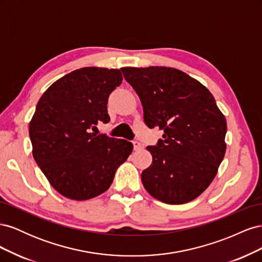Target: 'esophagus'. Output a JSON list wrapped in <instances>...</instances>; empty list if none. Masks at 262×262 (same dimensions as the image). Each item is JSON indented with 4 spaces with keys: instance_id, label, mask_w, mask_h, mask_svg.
Segmentation results:
<instances>
[{
    "instance_id": "1",
    "label": "esophagus",
    "mask_w": 262,
    "mask_h": 262,
    "mask_svg": "<svg viewBox=\"0 0 262 262\" xmlns=\"http://www.w3.org/2000/svg\"><path fill=\"white\" fill-rule=\"evenodd\" d=\"M132 144H133V148L136 149V150H138V149H140V148L142 147V145H141L140 142H139V141H136V140L132 141Z\"/></svg>"
}]
</instances>
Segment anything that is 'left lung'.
Listing matches in <instances>:
<instances>
[{"label": "left lung", "mask_w": 262, "mask_h": 262, "mask_svg": "<svg viewBox=\"0 0 262 262\" xmlns=\"http://www.w3.org/2000/svg\"><path fill=\"white\" fill-rule=\"evenodd\" d=\"M139 95L144 122L164 131L141 179L146 191L167 204L192 201L216 176L227 130L224 115L207 87L173 68H122Z\"/></svg>", "instance_id": "obj_1"}]
</instances>
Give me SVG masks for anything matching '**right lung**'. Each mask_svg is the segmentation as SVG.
I'll return each mask as SVG.
<instances>
[{
  "instance_id": "1",
  "label": "right lung",
  "mask_w": 262,
  "mask_h": 262,
  "mask_svg": "<svg viewBox=\"0 0 262 262\" xmlns=\"http://www.w3.org/2000/svg\"><path fill=\"white\" fill-rule=\"evenodd\" d=\"M121 83L120 70L82 68L55 81L38 101L29 122L33 156L69 199L104 193L132 152L131 142L91 132L98 122H109L108 97Z\"/></svg>"
}]
</instances>
